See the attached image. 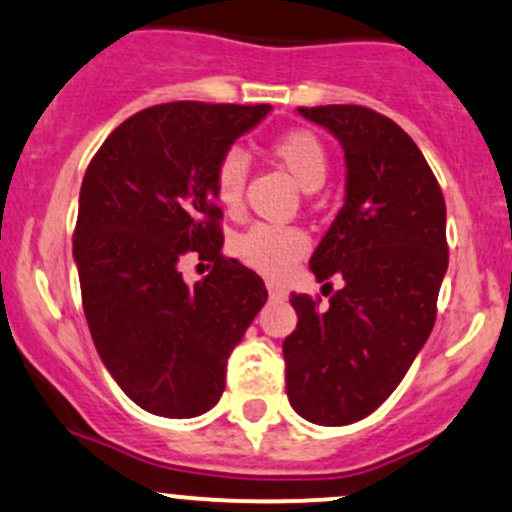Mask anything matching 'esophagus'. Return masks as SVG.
I'll use <instances>...</instances> for the list:
<instances>
[{
	"mask_svg": "<svg viewBox=\"0 0 512 512\" xmlns=\"http://www.w3.org/2000/svg\"><path fill=\"white\" fill-rule=\"evenodd\" d=\"M268 295H271L273 300H285V290L283 288H278V285H273V283H268Z\"/></svg>",
	"mask_w": 512,
	"mask_h": 512,
	"instance_id": "esophagus-1",
	"label": "esophagus"
}]
</instances>
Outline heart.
I'll use <instances>...</instances> for the list:
<instances>
[{
  "label": "heart",
  "instance_id": "heart-1",
  "mask_svg": "<svg viewBox=\"0 0 512 512\" xmlns=\"http://www.w3.org/2000/svg\"><path fill=\"white\" fill-rule=\"evenodd\" d=\"M271 156L298 180L302 190L322 188L329 173V156L322 139L307 129H290L276 136L268 146ZM246 178H249V161L239 148H227L214 163L212 188L214 197L224 210L234 212L244 197ZM307 234L298 227H283V224H251L232 241L234 256L244 266L254 268L263 276L278 278L305 256Z\"/></svg>",
  "mask_w": 512,
  "mask_h": 512
}]
</instances>
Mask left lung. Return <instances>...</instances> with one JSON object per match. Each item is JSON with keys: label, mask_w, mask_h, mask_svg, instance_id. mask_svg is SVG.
<instances>
[{"label": "left lung", "mask_w": 512, "mask_h": 512, "mask_svg": "<svg viewBox=\"0 0 512 512\" xmlns=\"http://www.w3.org/2000/svg\"><path fill=\"white\" fill-rule=\"evenodd\" d=\"M298 112L344 148L346 202L310 258L320 283L339 276L344 288L329 305L290 295L298 327L283 342L285 390L305 420L339 427L371 415L430 337L449 263L447 207L393 119L359 104Z\"/></svg>", "instance_id": "left-lung-1"}]
</instances>
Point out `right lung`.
Segmentation results:
<instances>
[{"mask_svg": "<svg viewBox=\"0 0 512 512\" xmlns=\"http://www.w3.org/2000/svg\"><path fill=\"white\" fill-rule=\"evenodd\" d=\"M271 104L168 102L136 112L95 153L73 256L97 354L139 408L195 417L217 405L227 359L266 305V285L222 254L217 158ZM213 271L192 289L179 258Z\"/></svg>", "mask_w": 512, "mask_h": 512, "instance_id": "add662e5", "label": "right lung"}]
</instances>
